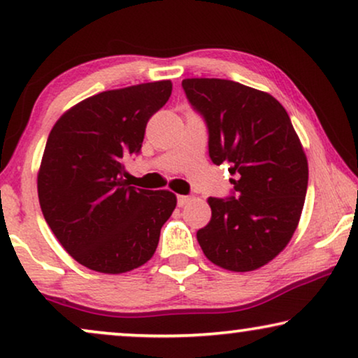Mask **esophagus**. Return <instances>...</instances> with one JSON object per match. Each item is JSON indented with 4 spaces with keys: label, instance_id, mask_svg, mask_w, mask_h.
Segmentation results:
<instances>
[{
    "label": "esophagus",
    "instance_id": "esophagus-1",
    "mask_svg": "<svg viewBox=\"0 0 358 358\" xmlns=\"http://www.w3.org/2000/svg\"><path fill=\"white\" fill-rule=\"evenodd\" d=\"M190 200H192V199L187 197V195H179V197H178V205H179V207H185V205H187Z\"/></svg>",
    "mask_w": 358,
    "mask_h": 358
}]
</instances>
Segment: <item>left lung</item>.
<instances>
[{"label": "left lung", "instance_id": "left-lung-1", "mask_svg": "<svg viewBox=\"0 0 358 358\" xmlns=\"http://www.w3.org/2000/svg\"><path fill=\"white\" fill-rule=\"evenodd\" d=\"M185 96L207 122L208 153L227 161L234 195L208 197L212 220L197 231L208 261L233 272L266 266L295 233L308 159L287 110L268 92L218 78H187Z\"/></svg>", "mask_w": 358, "mask_h": 358}]
</instances>
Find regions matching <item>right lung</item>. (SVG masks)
Instances as JSON below:
<instances>
[{
  "mask_svg": "<svg viewBox=\"0 0 358 358\" xmlns=\"http://www.w3.org/2000/svg\"><path fill=\"white\" fill-rule=\"evenodd\" d=\"M169 80L110 90L68 109L48 135L37 174L43 218L65 251L91 271L125 273L148 262L178 199L131 187L125 161L140 153Z\"/></svg>",
  "mask_w": 358,
  "mask_h": 358,
  "instance_id": "1",
  "label": "right lung"
}]
</instances>
